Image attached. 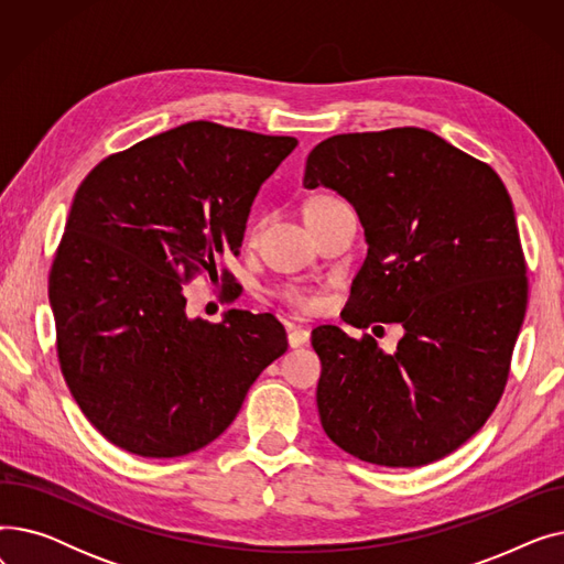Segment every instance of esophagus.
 <instances>
[{
	"label": "esophagus",
	"mask_w": 564,
	"mask_h": 564,
	"mask_svg": "<svg viewBox=\"0 0 564 564\" xmlns=\"http://www.w3.org/2000/svg\"><path fill=\"white\" fill-rule=\"evenodd\" d=\"M288 343H290V347H302V345H306L308 343V338H311V332L308 329H302V327H294V324H290L288 327Z\"/></svg>",
	"instance_id": "obj_1"
}]
</instances>
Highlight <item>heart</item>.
<instances>
[{
	"mask_svg": "<svg viewBox=\"0 0 564 564\" xmlns=\"http://www.w3.org/2000/svg\"><path fill=\"white\" fill-rule=\"evenodd\" d=\"M322 198H329V196H322ZM322 198H315V200H322ZM281 300L302 313H315L322 306L319 292L311 285H285L281 290Z\"/></svg>",
	"mask_w": 564,
	"mask_h": 564,
	"instance_id": "obj_1",
	"label": "heart"
}]
</instances>
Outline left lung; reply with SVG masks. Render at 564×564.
Returning a JSON list of instances; mask_svg holds the SVG:
<instances>
[{"label":"left lung","instance_id":"1","mask_svg":"<svg viewBox=\"0 0 564 564\" xmlns=\"http://www.w3.org/2000/svg\"><path fill=\"white\" fill-rule=\"evenodd\" d=\"M347 198L368 256L343 319L400 322L395 354L368 334L313 329L317 411L345 453L413 468L457 451L506 391L528 279L512 198L498 173L421 128L317 143L304 187Z\"/></svg>","mask_w":564,"mask_h":564}]
</instances>
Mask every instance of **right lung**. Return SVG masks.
Instances as JSON below:
<instances>
[{
	"label": "right lung",
	"instance_id": "add662e5",
	"mask_svg": "<svg viewBox=\"0 0 564 564\" xmlns=\"http://www.w3.org/2000/svg\"><path fill=\"white\" fill-rule=\"evenodd\" d=\"M294 145L194 121L105 158L82 181L50 304L68 389L113 446L155 459L200 451L288 349L272 313L189 319L183 283L217 274L215 258L242 247L260 185Z\"/></svg>",
	"mask_w": 564,
	"mask_h": 564
}]
</instances>
